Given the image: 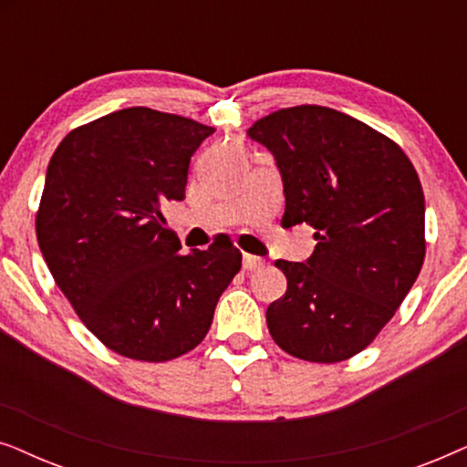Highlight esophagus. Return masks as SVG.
I'll return each instance as SVG.
<instances>
[{"mask_svg": "<svg viewBox=\"0 0 467 467\" xmlns=\"http://www.w3.org/2000/svg\"><path fill=\"white\" fill-rule=\"evenodd\" d=\"M242 265H244L246 272H257L261 267H265V261L261 257H254V254H244L242 257Z\"/></svg>", "mask_w": 467, "mask_h": 467, "instance_id": "34e87169", "label": "esophagus"}]
</instances>
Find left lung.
I'll list each match as a JSON object with an SVG mask.
<instances>
[{
    "instance_id": "obj_1",
    "label": "left lung",
    "mask_w": 467,
    "mask_h": 467,
    "mask_svg": "<svg viewBox=\"0 0 467 467\" xmlns=\"http://www.w3.org/2000/svg\"><path fill=\"white\" fill-rule=\"evenodd\" d=\"M248 136L276 159L283 225L317 229L306 264L276 261L286 293L267 306V329L297 359H350L391 321L423 267L417 170L391 138L325 106L283 108Z\"/></svg>"
}]
</instances>
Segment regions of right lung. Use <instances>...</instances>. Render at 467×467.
Segmentation results:
<instances>
[{"label": "right lung", "instance_id": "obj_1", "mask_svg": "<svg viewBox=\"0 0 467 467\" xmlns=\"http://www.w3.org/2000/svg\"><path fill=\"white\" fill-rule=\"evenodd\" d=\"M214 127L125 108L69 131L50 157L36 235L55 283L101 344L138 361L193 350L242 267L232 244L181 254L161 206L182 202Z\"/></svg>", "mask_w": 467, "mask_h": 467}]
</instances>
